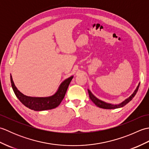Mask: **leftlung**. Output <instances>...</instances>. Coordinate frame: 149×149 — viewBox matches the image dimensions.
<instances>
[{"instance_id":"1","label":"left lung","mask_w":149,"mask_h":149,"mask_svg":"<svg viewBox=\"0 0 149 149\" xmlns=\"http://www.w3.org/2000/svg\"><path fill=\"white\" fill-rule=\"evenodd\" d=\"M139 86H140V83H139L138 86L136 88V89L135 91H134V93H132L130 97L127 98V99H125L124 101H123L122 103H120L119 104H117V105H114V104H111L106 103L105 102H104V101H102V100H100L99 99H98L97 97H95L91 93V92L89 90H88V93H89V97L90 98V99L92 100V102L95 104L97 106H98L99 107H100V108H103V109H116V108H119V107H122L124 106L127 103L130 102V101L132 99H133V97L135 96V95L136 94L137 91L138 90Z\"/></svg>"}]
</instances>
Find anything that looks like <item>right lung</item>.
I'll list each match as a JSON object with an SVG mask.
<instances>
[{
	"mask_svg": "<svg viewBox=\"0 0 149 149\" xmlns=\"http://www.w3.org/2000/svg\"><path fill=\"white\" fill-rule=\"evenodd\" d=\"M10 79L11 86L15 95L25 106L34 111H44L56 108L59 105L64 99L66 90L73 79V76L70 77L63 81L54 95L47 97H33L25 95L18 90L15 86L11 75Z\"/></svg>",
	"mask_w": 149,
	"mask_h": 149,
	"instance_id": "1",
	"label": "right lung"
}]
</instances>
